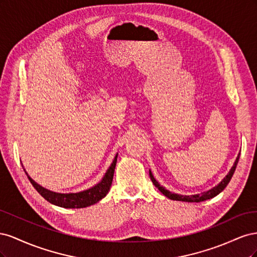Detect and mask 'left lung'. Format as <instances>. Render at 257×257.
<instances>
[{
	"instance_id": "1",
	"label": "left lung",
	"mask_w": 257,
	"mask_h": 257,
	"mask_svg": "<svg viewBox=\"0 0 257 257\" xmlns=\"http://www.w3.org/2000/svg\"><path fill=\"white\" fill-rule=\"evenodd\" d=\"M238 161H239V155L237 157V159H236V161H235V163H234V165H232L231 169L229 170L228 175H227L226 177H225L219 184H217L216 186H214L213 189L209 190V191H207V192L201 193V194H196V195H191V196L179 195V194H174V193H172V192L167 191L166 189L163 188V186H161L160 183H159L157 180H155L153 175L151 174V172H149V175H150V178H151V180H152V183H153L155 186H157V188L160 190V192H161L162 194H164V195H165L166 197H168V198H170V199H173V200L188 201V203H199V201H204V200H207V199H210V198H212V197L216 196L217 194H220L225 188H226L227 184H228L229 181H230V179H231L232 175H234V173H235L237 164H238Z\"/></svg>"
}]
</instances>
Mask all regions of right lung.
<instances>
[{"instance_id":"obj_1","label":"right lung","mask_w":257,"mask_h":257,"mask_svg":"<svg viewBox=\"0 0 257 257\" xmlns=\"http://www.w3.org/2000/svg\"><path fill=\"white\" fill-rule=\"evenodd\" d=\"M116 158H118V154L115 155L113 162L111 163L110 167L108 168L107 173L102 179V181L95 186H93V188L80 193L59 194L51 192L49 190L44 189L43 186L38 185L34 180H32V179L29 177L27 173L26 174L29 178L30 182L32 183V185L35 188V190L40 193L46 200H48L49 203L63 208H84L96 204L98 200L104 198L107 195V193L109 191L112 183L113 173L116 164Z\"/></svg>"}]
</instances>
